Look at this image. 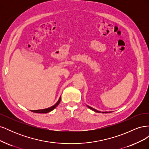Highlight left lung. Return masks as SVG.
I'll return each instance as SVG.
<instances>
[{"label":"left lung","mask_w":149,"mask_h":149,"mask_svg":"<svg viewBox=\"0 0 149 149\" xmlns=\"http://www.w3.org/2000/svg\"><path fill=\"white\" fill-rule=\"evenodd\" d=\"M89 109H91V110H93V111H95V112H101V111H97V110H96V109H94V108H93V107H90V106H87ZM102 113H107V112H111V111L110 112H102Z\"/></svg>","instance_id":"obj_1"}]
</instances>
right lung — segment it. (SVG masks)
I'll use <instances>...</instances> for the list:
<instances>
[{
  "label": "right lung",
  "instance_id": "add662e5",
  "mask_svg": "<svg viewBox=\"0 0 149 149\" xmlns=\"http://www.w3.org/2000/svg\"><path fill=\"white\" fill-rule=\"evenodd\" d=\"M60 101H61V97L59 98V100H58V101H57V102L55 104V105L52 106V107H49L48 108H47V109H39V110H32L31 111V112H36V113H48V112H50L52 111H53L55 108L59 104L60 102Z\"/></svg>",
  "mask_w": 149,
  "mask_h": 149
}]
</instances>
